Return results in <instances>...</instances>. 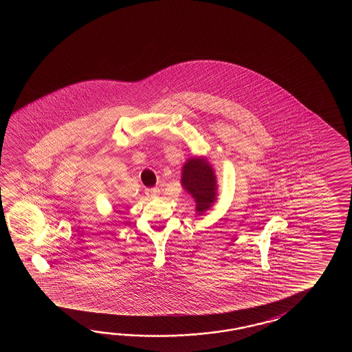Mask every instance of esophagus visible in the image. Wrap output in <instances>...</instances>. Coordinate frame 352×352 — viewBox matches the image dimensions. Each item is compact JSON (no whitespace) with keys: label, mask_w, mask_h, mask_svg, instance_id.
I'll return each mask as SVG.
<instances>
[{"label":"esophagus","mask_w":352,"mask_h":352,"mask_svg":"<svg viewBox=\"0 0 352 352\" xmlns=\"http://www.w3.org/2000/svg\"><path fill=\"white\" fill-rule=\"evenodd\" d=\"M147 192H148L152 197H157L160 192H161V190H160L158 187H151V188L147 190Z\"/></svg>","instance_id":"obj_1"}]
</instances>
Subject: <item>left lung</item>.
<instances>
[{
  "mask_svg": "<svg viewBox=\"0 0 352 352\" xmlns=\"http://www.w3.org/2000/svg\"><path fill=\"white\" fill-rule=\"evenodd\" d=\"M182 186L194 196L196 211L199 215L210 209L215 201L217 179L212 168L205 160H188L182 171Z\"/></svg>",
  "mask_w": 352,
  "mask_h": 352,
  "instance_id": "1",
  "label": "left lung"
}]
</instances>
